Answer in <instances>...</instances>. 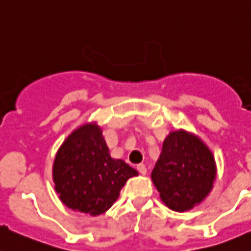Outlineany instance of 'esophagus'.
Masks as SVG:
<instances>
[{"mask_svg": "<svg viewBox=\"0 0 251 251\" xmlns=\"http://www.w3.org/2000/svg\"><path fill=\"white\" fill-rule=\"evenodd\" d=\"M137 171H139L140 173H141V175H146V172H147V170H146V166L144 165V163H140V165H137Z\"/></svg>", "mask_w": 251, "mask_h": 251, "instance_id": "obj_1", "label": "esophagus"}]
</instances>
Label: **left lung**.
<instances>
[{"mask_svg": "<svg viewBox=\"0 0 251 251\" xmlns=\"http://www.w3.org/2000/svg\"><path fill=\"white\" fill-rule=\"evenodd\" d=\"M217 177V165L202 139L179 128L171 131L162 145L151 179L165 205L188 212L209 196Z\"/></svg>", "mask_w": 251, "mask_h": 251, "instance_id": "8db88e82", "label": "left lung"}]
</instances>
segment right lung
<instances>
[{
	"label": "right lung",
	"instance_id": "right-lung-1",
	"mask_svg": "<svg viewBox=\"0 0 251 251\" xmlns=\"http://www.w3.org/2000/svg\"><path fill=\"white\" fill-rule=\"evenodd\" d=\"M51 175L63 204L97 217L116 202L127 179L139 173L110 156L101 127L91 121L76 127L60 145Z\"/></svg>",
	"mask_w": 251,
	"mask_h": 251
}]
</instances>
